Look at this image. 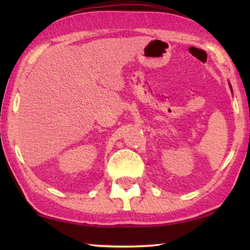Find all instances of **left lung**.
<instances>
[{"label":"left lung","instance_id":"obj_1","mask_svg":"<svg viewBox=\"0 0 250 250\" xmlns=\"http://www.w3.org/2000/svg\"><path fill=\"white\" fill-rule=\"evenodd\" d=\"M229 83V88H230V90H231V92H232V89H231V84H230V83Z\"/></svg>","mask_w":250,"mask_h":250}]
</instances>
